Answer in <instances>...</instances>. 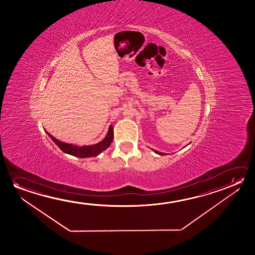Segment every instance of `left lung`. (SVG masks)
<instances>
[{
    "instance_id": "1",
    "label": "left lung",
    "mask_w": 255,
    "mask_h": 255,
    "mask_svg": "<svg viewBox=\"0 0 255 255\" xmlns=\"http://www.w3.org/2000/svg\"><path fill=\"white\" fill-rule=\"evenodd\" d=\"M151 150H153L155 153L158 154V155H165L166 153H163V152H160V151H158V150H153V149H151Z\"/></svg>"
}]
</instances>
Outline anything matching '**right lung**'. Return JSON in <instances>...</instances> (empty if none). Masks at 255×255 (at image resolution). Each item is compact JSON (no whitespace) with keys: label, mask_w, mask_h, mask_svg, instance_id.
<instances>
[{"label":"right lung","mask_w":255,"mask_h":255,"mask_svg":"<svg viewBox=\"0 0 255 255\" xmlns=\"http://www.w3.org/2000/svg\"><path fill=\"white\" fill-rule=\"evenodd\" d=\"M46 133L49 137L51 138V140L58 146V148L62 151H64L65 153L72 155L74 157H78V158H90V157H97L111 145L112 141L114 140V126L112 124L110 125L105 137L101 141L97 142L96 144H91V145L79 146L73 144V143L61 141L52 136L47 131H46Z\"/></svg>","instance_id":"right-lung-1"}]
</instances>
